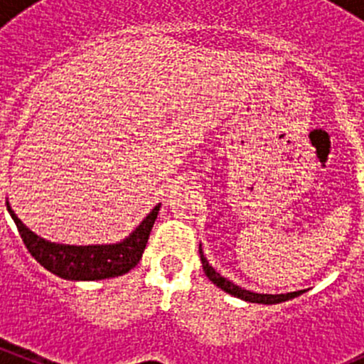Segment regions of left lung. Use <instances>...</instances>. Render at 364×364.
Masks as SVG:
<instances>
[{
	"label": "left lung",
	"mask_w": 364,
	"mask_h": 364,
	"mask_svg": "<svg viewBox=\"0 0 364 364\" xmlns=\"http://www.w3.org/2000/svg\"><path fill=\"white\" fill-rule=\"evenodd\" d=\"M199 253H200V262H203V269L205 273V277L213 282L218 289L225 291L227 294L234 296V297H240V299L248 301V303H259V304H278V303H284V301L289 299H294V297L301 296L304 291H296V292H287V294H259V292H252L247 291V289L240 287V285L232 284L230 280L223 278L222 274L216 273L215 267L208 262V259L204 257L203 247L199 245Z\"/></svg>",
	"instance_id": "8db88e82"
}]
</instances>
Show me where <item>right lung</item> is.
Instances as JSON below:
<instances>
[{
    "instance_id": "right-lung-1",
    "label": "right lung",
    "mask_w": 364,
    "mask_h": 364,
    "mask_svg": "<svg viewBox=\"0 0 364 364\" xmlns=\"http://www.w3.org/2000/svg\"><path fill=\"white\" fill-rule=\"evenodd\" d=\"M160 205L161 204H156L123 241L111 245H86V247L53 243V241L43 240L21 222L9 203H6V209L19 229L26 248L47 271L65 280L93 282L121 277L137 266L149 240V232L159 216Z\"/></svg>"
}]
</instances>
